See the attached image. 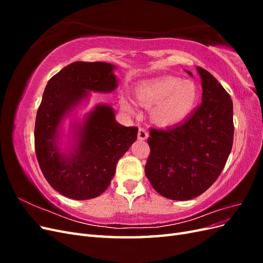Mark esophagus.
I'll use <instances>...</instances> for the list:
<instances>
[{"instance_id":"esophagus-1","label":"esophagus","mask_w":263,"mask_h":263,"mask_svg":"<svg viewBox=\"0 0 263 263\" xmlns=\"http://www.w3.org/2000/svg\"><path fill=\"white\" fill-rule=\"evenodd\" d=\"M148 138V133L144 128H139L138 130V139L139 140H146Z\"/></svg>"}]
</instances>
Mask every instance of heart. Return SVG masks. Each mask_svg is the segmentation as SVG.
<instances>
[{"label":"heart","mask_w":263,"mask_h":263,"mask_svg":"<svg viewBox=\"0 0 263 263\" xmlns=\"http://www.w3.org/2000/svg\"><path fill=\"white\" fill-rule=\"evenodd\" d=\"M136 98L142 106H154L151 118L157 125L171 127L185 121L193 113L198 102V90L190 80L162 77L139 85ZM122 105L128 112L134 110L128 100L124 99Z\"/></svg>","instance_id":"heart-1"}]
</instances>
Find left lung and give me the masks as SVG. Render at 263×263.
Returning a JSON list of instances; mask_svg holds the SVG:
<instances>
[{
    "mask_svg": "<svg viewBox=\"0 0 263 263\" xmlns=\"http://www.w3.org/2000/svg\"><path fill=\"white\" fill-rule=\"evenodd\" d=\"M196 70L203 90L201 105L181 124L151 129L148 138L146 177L159 194L176 201L201 195L216 181L234 141L232 99L209 71Z\"/></svg>",
    "mask_w": 263,
    "mask_h": 263,
    "instance_id": "obj_1",
    "label": "left lung"
}]
</instances>
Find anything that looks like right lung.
I'll return each instance as SVG.
<instances>
[{
    "label": "right lung",
    "instance_id": "right-lung-1",
    "mask_svg": "<svg viewBox=\"0 0 263 263\" xmlns=\"http://www.w3.org/2000/svg\"><path fill=\"white\" fill-rule=\"evenodd\" d=\"M115 69L107 62L78 61L46 85L35 123L36 156L46 180L69 198L90 200L104 192L117 161L137 139V127L117 123L110 105L100 103L82 119L78 116L91 92L115 91Z\"/></svg>",
    "mask_w": 263,
    "mask_h": 263
}]
</instances>
